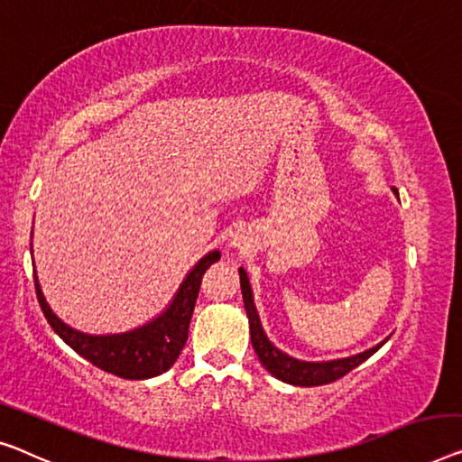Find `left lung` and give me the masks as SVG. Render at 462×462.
<instances>
[{"mask_svg":"<svg viewBox=\"0 0 462 462\" xmlns=\"http://www.w3.org/2000/svg\"><path fill=\"white\" fill-rule=\"evenodd\" d=\"M392 190L398 192L396 189H392ZM238 273H240V288H243L246 318H249L253 348H254V353H257L261 365H263V367L270 371L273 377H278V380H282V382L292 383V385H307V388H311V385L332 383L346 375L348 371L359 367L363 361H367L369 356L374 355L375 350L385 342L383 340L382 344L365 350V353H361V355L346 356V359H336V361H326V363H307V361L292 359V356L284 355L282 350L275 348L270 340H267L263 328H261V323H259L257 309H254L253 292H251L249 278H246V272L240 267Z\"/></svg>","mask_w":462,"mask_h":462,"instance_id":"left-lung-1","label":"left lung"}]
</instances>
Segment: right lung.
<instances>
[{
    "label": "right lung",
    "instance_id": "obj_1",
    "mask_svg": "<svg viewBox=\"0 0 462 462\" xmlns=\"http://www.w3.org/2000/svg\"><path fill=\"white\" fill-rule=\"evenodd\" d=\"M219 251H211L192 267V272L182 282L174 302L168 311L155 321L147 323L139 329L114 336H88L68 328L58 319L41 294L39 282L34 278V292L43 311L45 319L53 328V332L64 340L68 346L85 356L88 363L107 374L124 377V380H147L168 371L180 355L189 338V326L195 302L201 288V278L211 263L219 261Z\"/></svg>",
    "mask_w": 462,
    "mask_h": 462
}]
</instances>
